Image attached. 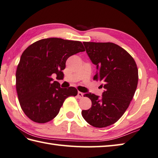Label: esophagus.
I'll return each instance as SVG.
<instances>
[{
  "label": "esophagus",
  "instance_id": "obj_1",
  "mask_svg": "<svg viewBox=\"0 0 158 158\" xmlns=\"http://www.w3.org/2000/svg\"><path fill=\"white\" fill-rule=\"evenodd\" d=\"M77 97H78L79 98H81L83 97V93L81 92H78V93H77Z\"/></svg>",
  "mask_w": 158,
  "mask_h": 158
}]
</instances>
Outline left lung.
I'll list each match as a JSON object with an SVG mask.
<instances>
[{"mask_svg": "<svg viewBox=\"0 0 158 158\" xmlns=\"http://www.w3.org/2000/svg\"><path fill=\"white\" fill-rule=\"evenodd\" d=\"M86 52L97 66L94 80H99L105 89L100 97L87 93L92 101L89 110H82L85 121L102 128L115 123L127 109L137 88V65L125 49L112 42H83Z\"/></svg>", "mask_w": 158, "mask_h": 158, "instance_id": "left-lung-1", "label": "left lung"}]
</instances>
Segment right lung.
<instances>
[{
  "mask_svg": "<svg viewBox=\"0 0 158 158\" xmlns=\"http://www.w3.org/2000/svg\"><path fill=\"white\" fill-rule=\"evenodd\" d=\"M83 51L85 48L81 42L57 38L38 40L24 50L15 79L18 100L28 118L38 123L51 121L65 99L77 94L75 88H61L52 75L61 79L67 59Z\"/></svg>",
  "mask_w": 158,
  "mask_h": 158,
  "instance_id": "add662e5",
  "label": "right lung"
}]
</instances>
